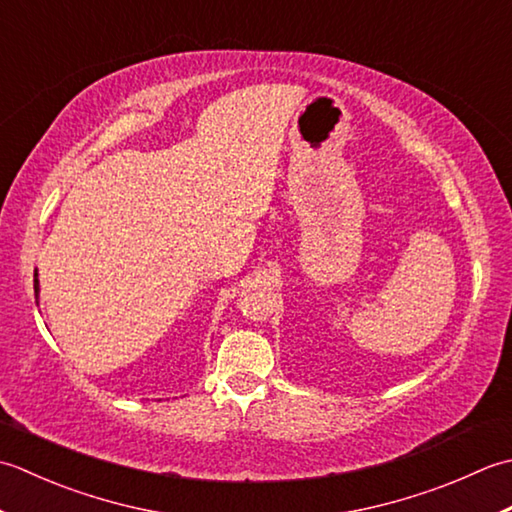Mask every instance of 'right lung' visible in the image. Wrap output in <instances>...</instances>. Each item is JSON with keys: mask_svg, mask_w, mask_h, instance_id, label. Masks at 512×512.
Instances as JSON below:
<instances>
[{"mask_svg": "<svg viewBox=\"0 0 512 512\" xmlns=\"http://www.w3.org/2000/svg\"><path fill=\"white\" fill-rule=\"evenodd\" d=\"M35 298H39V278H37V271H35Z\"/></svg>", "mask_w": 512, "mask_h": 512, "instance_id": "add662e5", "label": "right lung"}]
</instances>
